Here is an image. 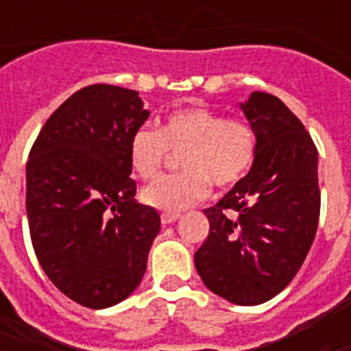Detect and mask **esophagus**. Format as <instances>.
Returning <instances> with one entry per match:
<instances>
[{
	"instance_id": "34e87169",
	"label": "esophagus",
	"mask_w": 351,
	"mask_h": 351,
	"mask_svg": "<svg viewBox=\"0 0 351 351\" xmlns=\"http://www.w3.org/2000/svg\"><path fill=\"white\" fill-rule=\"evenodd\" d=\"M178 219H180V215L178 213H162V217H160V220H162V224L164 226L173 224V222H176Z\"/></svg>"
}]
</instances>
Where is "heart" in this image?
Wrapping results in <instances>:
<instances>
[{"mask_svg": "<svg viewBox=\"0 0 351 351\" xmlns=\"http://www.w3.org/2000/svg\"><path fill=\"white\" fill-rule=\"evenodd\" d=\"M180 154L184 173L162 176L142 191L143 204L164 213H182L209 197L211 186H239L253 169L258 151L255 127L242 118L204 106L175 109L165 114L158 131L138 127L127 143V158L134 175L153 180L169 151Z\"/></svg>", "mask_w": 351, "mask_h": 351, "instance_id": "heart-1", "label": "heart"}]
</instances>
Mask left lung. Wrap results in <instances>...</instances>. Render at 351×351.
<instances>
[{"mask_svg":"<svg viewBox=\"0 0 351 351\" xmlns=\"http://www.w3.org/2000/svg\"><path fill=\"white\" fill-rule=\"evenodd\" d=\"M242 111L258 138L253 169L213 208L195 266L213 293L255 306L288 286L310 251L321 213L317 147L302 121L266 93Z\"/></svg>","mask_w":351,"mask_h":351,"instance_id":"obj_1","label":"left lung"}]
</instances>
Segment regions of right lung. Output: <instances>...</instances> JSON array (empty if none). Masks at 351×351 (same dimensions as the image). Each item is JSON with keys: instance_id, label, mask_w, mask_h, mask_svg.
<instances>
[{"instance_id": "1", "label": "right lung", "mask_w": 351, "mask_h": 351, "mask_svg": "<svg viewBox=\"0 0 351 351\" xmlns=\"http://www.w3.org/2000/svg\"><path fill=\"white\" fill-rule=\"evenodd\" d=\"M136 90H76L41 127L27 162V217L40 266L63 295L90 310L142 282L160 215L134 200L127 143L147 120Z\"/></svg>"}]
</instances>
